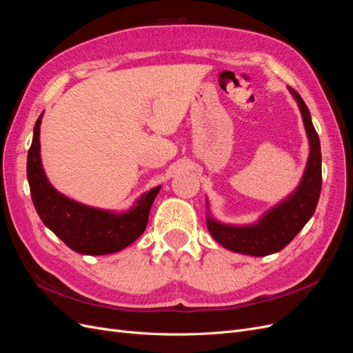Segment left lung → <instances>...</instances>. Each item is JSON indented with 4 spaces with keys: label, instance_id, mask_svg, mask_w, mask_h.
I'll list each match as a JSON object with an SVG mask.
<instances>
[{
    "label": "left lung",
    "instance_id": "left-lung-1",
    "mask_svg": "<svg viewBox=\"0 0 353 353\" xmlns=\"http://www.w3.org/2000/svg\"><path fill=\"white\" fill-rule=\"evenodd\" d=\"M301 110L309 140V157L301 184L279 205L263 213L250 225H230L210 216L209 205L206 223L210 236L223 248L243 254L266 256L280 252L290 243L306 222L312 218L321 194V145L312 125L311 113L297 91L288 87Z\"/></svg>",
    "mask_w": 353,
    "mask_h": 353
}]
</instances>
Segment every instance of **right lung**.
<instances>
[{
	"label": "right lung",
	"instance_id": "add662e5",
	"mask_svg": "<svg viewBox=\"0 0 353 353\" xmlns=\"http://www.w3.org/2000/svg\"><path fill=\"white\" fill-rule=\"evenodd\" d=\"M42 114L34 126L26 166L32 201L41 221L68 248L81 254L100 256L128 248L144 232L148 213L162 185L147 191L130 210L119 213L82 205L59 193L51 185L41 162Z\"/></svg>",
	"mask_w": 353,
	"mask_h": 353
}]
</instances>
